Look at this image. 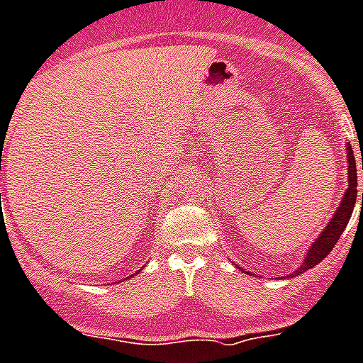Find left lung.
Masks as SVG:
<instances>
[{"mask_svg": "<svg viewBox=\"0 0 363 363\" xmlns=\"http://www.w3.org/2000/svg\"><path fill=\"white\" fill-rule=\"evenodd\" d=\"M347 164H349V169H347V174H349V185H347V191L343 194V199H341L340 206H337L336 213L332 215L330 223L326 224L325 230H323L317 239L310 245L308 248V252L304 254V262L298 265V269L291 272V274H287L289 278L298 277L301 272L308 271V269H313L317 263H321L330 250L334 248V245L337 242L340 235L343 233V230L347 228V224L350 220V215L354 211L356 206V194H358V178H356V160L354 154H352V146L347 145ZM362 170H363V155H362ZM362 208H363V193H362ZM247 272V271H245ZM250 274V272H247Z\"/></svg>", "mask_w": 363, "mask_h": 363, "instance_id": "left-lung-1", "label": "left lung"}]
</instances>
